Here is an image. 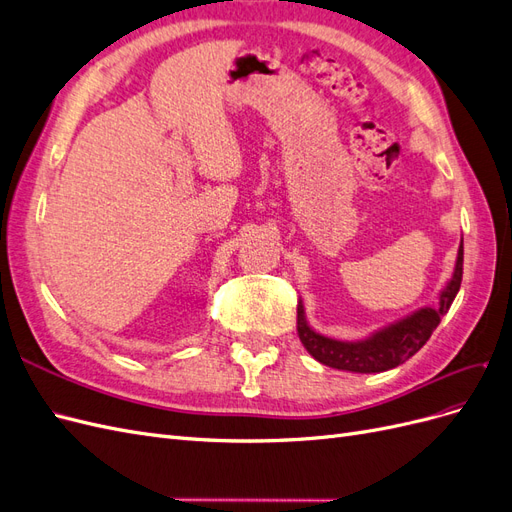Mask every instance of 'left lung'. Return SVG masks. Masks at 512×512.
I'll list each match as a JSON object with an SVG mask.
<instances>
[{
  "mask_svg": "<svg viewBox=\"0 0 512 512\" xmlns=\"http://www.w3.org/2000/svg\"><path fill=\"white\" fill-rule=\"evenodd\" d=\"M463 275V239L455 260L451 280L440 290V301L436 307H421L416 312L399 318L378 331L361 339H335L327 337L309 327L305 318L303 301L297 305V333L305 350L322 365L333 369L354 371V374H378V371L393 369L406 363L410 356L421 350L431 333L436 331L442 316L451 309Z\"/></svg>",
  "mask_w": 512,
  "mask_h": 512,
  "instance_id": "obj_1",
  "label": "left lung"
}]
</instances>
